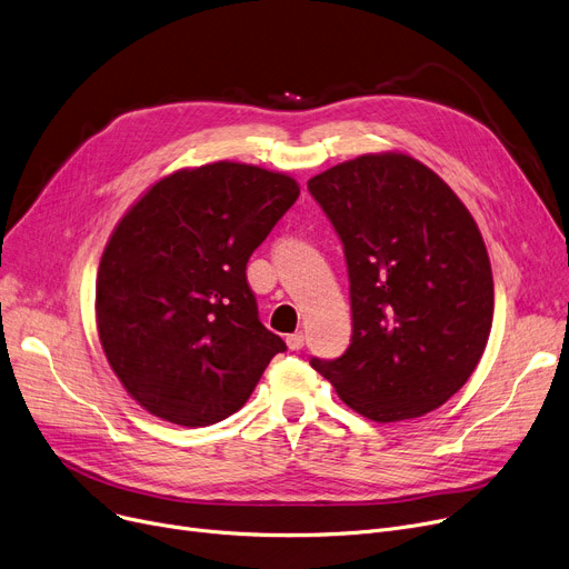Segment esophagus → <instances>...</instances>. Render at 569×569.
Returning <instances> with one entry per match:
<instances>
[{
    "label": "esophagus",
    "instance_id": "esophagus-1",
    "mask_svg": "<svg viewBox=\"0 0 569 569\" xmlns=\"http://www.w3.org/2000/svg\"><path fill=\"white\" fill-rule=\"evenodd\" d=\"M286 343H288L290 350H302V348H305V335H302V332L288 335V337H286Z\"/></svg>",
    "mask_w": 569,
    "mask_h": 569
}]
</instances>
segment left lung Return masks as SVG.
<instances>
[{"label": "left lung", "instance_id": "1", "mask_svg": "<svg viewBox=\"0 0 569 569\" xmlns=\"http://www.w3.org/2000/svg\"><path fill=\"white\" fill-rule=\"evenodd\" d=\"M343 242L352 339L311 360L373 422L422 417L480 365L493 277L480 228L442 179L401 152L362 154L309 179Z\"/></svg>", "mask_w": 569, "mask_h": 569}]
</instances>
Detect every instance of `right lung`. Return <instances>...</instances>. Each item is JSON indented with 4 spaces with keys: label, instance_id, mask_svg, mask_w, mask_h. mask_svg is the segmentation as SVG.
<instances>
[{
    "label": "right lung",
    "instance_id": "add662e5",
    "mask_svg": "<svg viewBox=\"0 0 569 569\" xmlns=\"http://www.w3.org/2000/svg\"><path fill=\"white\" fill-rule=\"evenodd\" d=\"M297 196L290 174L217 161L159 179L119 219L97 274V330L147 412L217 425L286 350L258 320L247 262Z\"/></svg>",
    "mask_w": 569,
    "mask_h": 569
}]
</instances>
